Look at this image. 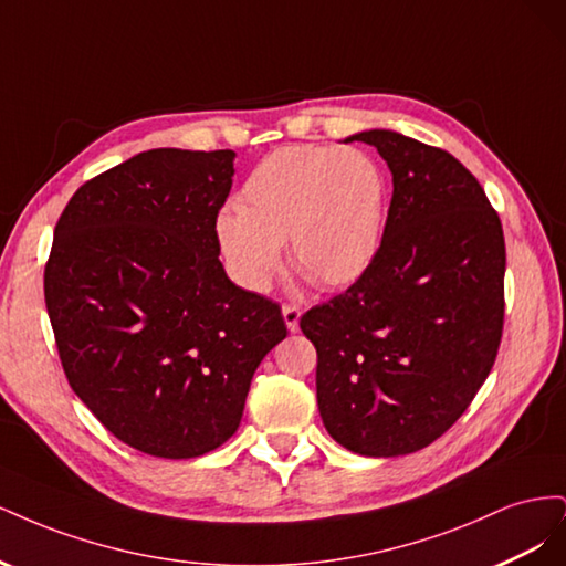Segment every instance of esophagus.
Wrapping results in <instances>:
<instances>
[{
	"label": "esophagus",
	"mask_w": 566,
	"mask_h": 566,
	"mask_svg": "<svg viewBox=\"0 0 566 566\" xmlns=\"http://www.w3.org/2000/svg\"><path fill=\"white\" fill-rule=\"evenodd\" d=\"M300 316H302V314H300L297 306H293V304H285V306H283V321H285L290 333H297V328H300Z\"/></svg>",
	"instance_id": "esophagus-1"
}]
</instances>
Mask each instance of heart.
Segmentation results:
<instances>
[{
  "label": "heart",
  "instance_id": "obj_1",
  "mask_svg": "<svg viewBox=\"0 0 566 566\" xmlns=\"http://www.w3.org/2000/svg\"><path fill=\"white\" fill-rule=\"evenodd\" d=\"M387 177L366 150L285 146L254 165L238 208L217 214L214 235L233 281L262 295L293 266L325 287L356 281L382 243Z\"/></svg>",
  "mask_w": 566,
  "mask_h": 566
}]
</instances>
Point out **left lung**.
<instances>
[{
    "instance_id": "8db88e82",
    "label": "left lung",
    "mask_w": 566,
    "mask_h": 566,
    "mask_svg": "<svg viewBox=\"0 0 566 566\" xmlns=\"http://www.w3.org/2000/svg\"><path fill=\"white\" fill-rule=\"evenodd\" d=\"M347 142L378 148L391 172L382 243L300 328L318 354L328 434L352 453L397 458L447 432L489 378L503 335V227L451 153L394 129Z\"/></svg>"
}]
</instances>
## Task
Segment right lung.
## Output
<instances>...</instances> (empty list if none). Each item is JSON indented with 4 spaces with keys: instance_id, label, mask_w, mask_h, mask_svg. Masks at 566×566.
<instances>
[{
    "instance_id": "right-lung-1",
    "label": "right lung",
    "mask_w": 566,
    "mask_h": 566,
    "mask_svg": "<svg viewBox=\"0 0 566 566\" xmlns=\"http://www.w3.org/2000/svg\"><path fill=\"white\" fill-rule=\"evenodd\" d=\"M233 160L153 148L98 175L65 205L44 269L67 382L113 437L156 458L233 437L256 366L287 335L279 304L219 262Z\"/></svg>"
}]
</instances>
